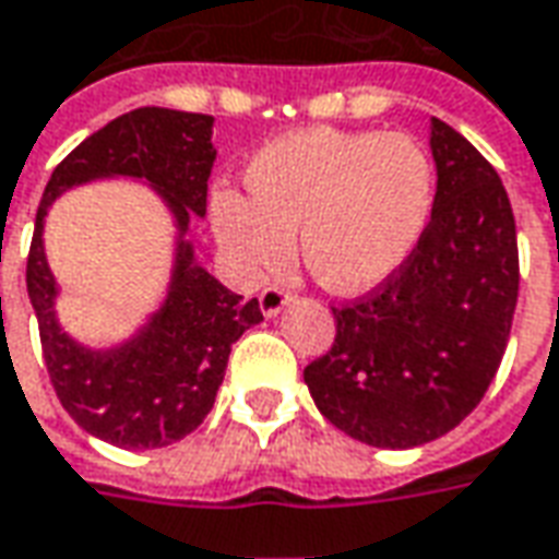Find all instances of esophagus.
Masks as SVG:
<instances>
[{"instance_id":"esophagus-1","label":"esophagus","mask_w":559,"mask_h":559,"mask_svg":"<svg viewBox=\"0 0 559 559\" xmlns=\"http://www.w3.org/2000/svg\"><path fill=\"white\" fill-rule=\"evenodd\" d=\"M287 302H290V294H287L284 287H275V284H272V287H265L263 294H260V309H263L265 318L278 314Z\"/></svg>"}]
</instances>
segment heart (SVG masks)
<instances>
[{"label": "heart", "instance_id": "1", "mask_svg": "<svg viewBox=\"0 0 559 559\" xmlns=\"http://www.w3.org/2000/svg\"><path fill=\"white\" fill-rule=\"evenodd\" d=\"M248 195L216 189V241L248 278H269L294 257L333 294L389 281L423 241L435 168L404 134L311 128L265 143L245 168Z\"/></svg>", "mask_w": 559, "mask_h": 559}]
</instances>
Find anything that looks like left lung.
Segmentation results:
<instances>
[{"instance_id":"1","label":"left lung","mask_w":559,"mask_h":559,"mask_svg":"<svg viewBox=\"0 0 559 559\" xmlns=\"http://www.w3.org/2000/svg\"><path fill=\"white\" fill-rule=\"evenodd\" d=\"M431 155L423 241L389 281L333 309L336 340L302 373L324 419L382 450L423 447L480 404L518 306V226L499 174L440 119Z\"/></svg>"}]
</instances>
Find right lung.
<instances>
[{"label":"right lung","mask_w":559,"mask_h":559,"mask_svg":"<svg viewBox=\"0 0 559 559\" xmlns=\"http://www.w3.org/2000/svg\"><path fill=\"white\" fill-rule=\"evenodd\" d=\"M214 119L140 106L104 124L60 162L39 201L26 257V294L39 321L45 367L63 409L88 435L121 450H158L192 435L214 407L231 343L263 321L257 299L231 294L195 263L189 216L207 211ZM104 176L146 179L178 223V257L163 309L112 349L75 344L56 324V282L44 260L47 207L67 188Z\"/></svg>","instance_id":"obj_1"}]
</instances>
